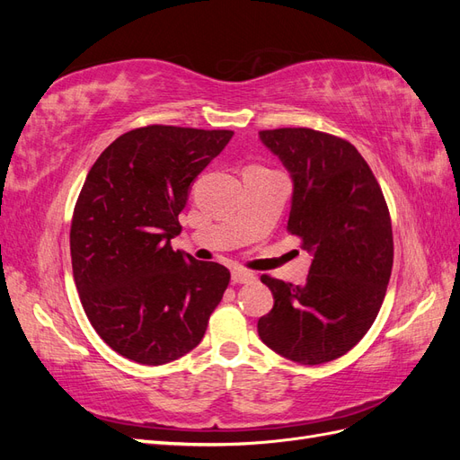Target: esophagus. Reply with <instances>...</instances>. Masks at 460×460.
I'll use <instances>...</instances> for the list:
<instances>
[{
    "label": "esophagus",
    "instance_id": "1",
    "mask_svg": "<svg viewBox=\"0 0 460 460\" xmlns=\"http://www.w3.org/2000/svg\"><path fill=\"white\" fill-rule=\"evenodd\" d=\"M232 282L234 284H252V282H255V274L242 270V269H234L232 270Z\"/></svg>",
    "mask_w": 460,
    "mask_h": 460
}]
</instances>
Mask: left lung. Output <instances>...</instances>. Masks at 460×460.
Masks as SVG:
<instances>
[{
  "label": "left lung",
  "mask_w": 460,
  "mask_h": 460,
  "mask_svg": "<svg viewBox=\"0 0 460 460\" xmlns=\"http://www.w3.org/2000/svg\"><path fill=\"white\" fill-rule=\"evenodd\" d=\"M259 137L291 176L288 230L313 255L305 286L261 276L274 307L259 318V338L294 363L323 365L353 349L382 307L394 267L392 218L378 180L349 142L311 128Z\"/></svg>",
  "instance_id": "1"
}]
</instances>
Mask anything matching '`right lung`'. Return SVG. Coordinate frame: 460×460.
I'll list each match as a JSON object with an SVG mask.
<instances>
[{
	"label": "right lung",
	"mask_w": 460,
	"mask_h": 460,
	"mask_svg": "<svg viewBox=\"0 0 460 460\" xmlns=\"http://www.w3.org/2000/svg\"><path fill=\"white\" fill-rule=\"evenodd\" d=\"M232 130L136 128L90 169L71 225L73 276L100 338L134 363L159 367L198 347L230 272L174 252L193 180Z\"/></svg>",
	"instance_id": "right-lung-1"
}]
</instances>
